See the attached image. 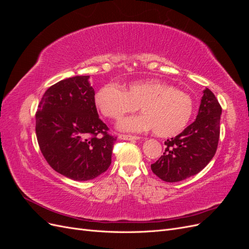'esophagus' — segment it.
<instances>
[{
    "instance_id": "1",
    "label": "esophagus",
    "mask_w": 249,
    "mask_h": 249,
    "mask_svg": "<svg viewBox=\"0 0 249 249\" xmlns=\"http://www.w3.org/2000/svg\"><path fill=\"white\" fill-rule=\"evenodd\" d=\"M119 139H123V140H137L140 137L138 136H135V135H125V134H119L118 136Z\"/></svg>"
}]
</instances>
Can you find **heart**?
Listing matches in <instances>:
<instances>
[{
	"instance_id": "heart-1",
	"label": "heart",
	"mask_w": 249,
	"mask_h": 249,
	"mask_svg": "<svg viewBox=\"0 0 249 249\" xmlns=\"http://www.w3.org/2000/svg\"><path fill=\"white\" fill-rule=\"evenodd\" d=\"M96 108L110 119L118 120L137 106L141 114L123 119L118 127L127 132L154 130L160 137H171L182 132L194 112L190 94L157 79L134 81L119 88L106 84L94 95Z\"/></svg>"
}]
</instances>
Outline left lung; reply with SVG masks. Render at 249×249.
Returning a JSON list of instances; mask_svg holds the SVG:
<instances>
[{"instance_id":"1","label":"left lung","mask_w":249,"mask_h":249,"mask_svg":"<svg viewBox=\"0 0 249 249\" xmlns=\"http://www.w3.org/2000/svg\"><path fill=\"white\" fill-rule=\"evenodd\" d=\"M221 106L207 88L196 119L178 136L165 141V152L152 164L153 172L164 182L176 183L195 176L213 159L220 136Z\"/></svg>"}]
</instances>
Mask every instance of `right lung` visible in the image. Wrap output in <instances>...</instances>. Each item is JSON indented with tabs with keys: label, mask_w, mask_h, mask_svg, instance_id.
<instances>
[{
	"label": "right lung",
	"mask_w": 249,
	"mask_h": 249,
	"mask_svg": "<svg viewBox=\"0 0 249 249\" xmlns=\"http://www.w3.org/2000/svg\"><path fill=\"white\" fill-rule=\"evenodd\" d=\"M88 79L77 76L56 83L36 111V137L44 159L76 180L93 179L106 171L117 139L99 117Z\"/></svg>",
	"instance_id": "add662e5"
}]
</instances>
